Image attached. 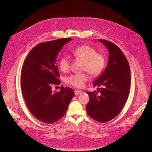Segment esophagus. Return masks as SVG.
<instances>
[{"mask_svg": "<svg viewBox=\"0 0 152 152\" xmlns=\"http://www.w3.org/2000/svg\"><path fill=\"white\" fill-rule=\"evenodd\" d=\"M82 92L80 90H79V89H77V90H75V94L76 95L82 94Z\"/></svg>", "mask_w": 152, "mask_h": 152, "instance_id": "obj_1", "label": "esophagus"}]
</instances>
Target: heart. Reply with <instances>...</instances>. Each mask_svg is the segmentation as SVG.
<instances>
[{
  "label": "heart",
  "instance_id": "1",
  "mask_svg": "<svg viewBox=\"0 0 152 152\" xmlns=\"http://www.w3.org/2000/svg\"><path fill=\"white\" fill-rule=\"evenodd\" d=\"M75 58L82 61V70H86L92 76L100 74L105 66V58L100 54L96 53V50L86 45L79 46L71 50ZM60 70L67 73L70 70V60L67 56L62 57L58 62ZM89 75L86 73L73 74L66 78V82L76 88H82L88 80Z\"/></svg>",
  "mask_w": 152,
  "mask_h": 152
}]
</instances>
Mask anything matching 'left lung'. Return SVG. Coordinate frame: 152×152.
I'll return each mask as SVG.
<instances>
[{
    "instance_id": "8db88e82",
    "label": "left lung",
    "mask_w": 152,
    "mask_h": 152,
    "mask_svg": "<svg viewBox=\"0 0 152 152\" xmlns=\"http://www.w3.org/2000/svg\"><path fill=\"white\" fill-rule=\"evenodd\" d=\"M109 52L105 70L93 83L94 86H103L96 92H88L89 102L86 105L88 114L99 122L115 118L123 109L129 95L131 71L129 63L120 48L106 40L99 39Z\"/></svg>"
}]
</instances>
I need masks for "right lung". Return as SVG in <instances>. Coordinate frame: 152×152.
Instances as JSON below:
<instances>
[{
	"label": "right lung",
	"mask_w": 152,
	"mask_h": 152,
	"mask_svg": "<svg viewBox=\"0 0 152 152\" xmlns=\"http://www.w3.org/2000/svg\"><path fill=\"white\" fill-rule=\"evenodd\" d=\"M72 38H63L36 45L24 61L21 73V88L25 103L39 121L53 124L65 115L75 95L69 87L53 92L51 86L60 83L56 66L58 52Z\"/></svg>",
	"instance_id": "right-lung-1"
}]
</instances>
